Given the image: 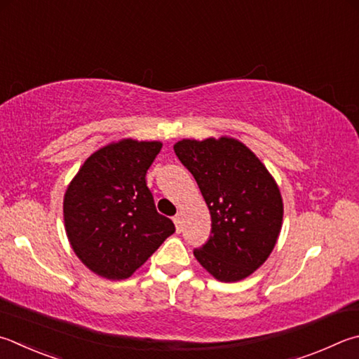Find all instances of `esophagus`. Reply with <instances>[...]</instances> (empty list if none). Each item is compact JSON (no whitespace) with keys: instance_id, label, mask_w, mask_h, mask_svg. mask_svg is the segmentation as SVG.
Instances as JSON below:
<instances>
[{"instance_id":"obj_1","label":"esophagus","mask_w":359,"mask_h":359,"mask_svg":"<svg viewBox=\"0 0 359 359\" xmlns=\"http://www.w3.org/2000/svg\"><path fill=\"white\" fill-rule=\"evenodd\" d=\"M172 219H174L175 229H177V232H180L182 231V215H175Z\"/></svg>"}]
</instances>
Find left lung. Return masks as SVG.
I'll return each instance as SVG.
<instances>
[{"instance_id":"left-lung-1","label":"left lung","mask_w":359,"mask_h":359,"mask_svg":"<svg viewBox=\"0 0 359 359\" xmlns=\"http://www.w3.org/2000/svg\"><path fill=\"white\" fill-rule=\"evenodd\" d=\"M174 152L198 182L212 217V236L194 257L219 281L250 276L270 256L281 231L276 182L237 140H182Z\"/></svg>"}]
</instances>
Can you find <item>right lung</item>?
<instances>
[{
    "instance_id": "add662e5",
    "label": "right lung",
    "mask_w": 359,
    "mask_h": 359,
    "mask_svg": "<svg viewBox=\"0 0 359 359\" xmlns=\"http://www.w3.org/2000/svg\"><path fill=\"white\" fill-rule=\"evenodd\" d=\"M158 141L122 140L84 161L64 196L69 242L97 275L126 279L175 232L155 208L146 172Z\"/></svg>"
}]
</instances>
